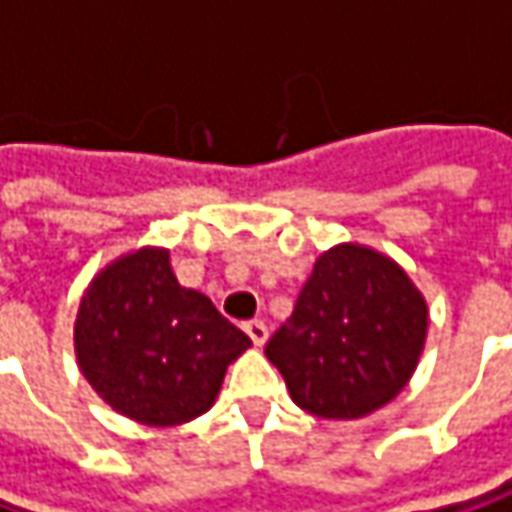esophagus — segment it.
Here are the masks:
<instances>
[{"label": "esophagus", "mask_w": 512, "mask_h": 512, "mask_svg": "<svg viewBox=\"0 0 512 512\" xmlns=\"http://www.w3.org/2000/svg\"><path fill=\"white\" fill-rule=\"evenodd\" d=\"M246 335L252 338V344L255 346H263L266 344V338H269V329H266V323L260 321V318H255V321H246Z\"/></svg>", "instance_id": "esophagus-1"}]
</instances>
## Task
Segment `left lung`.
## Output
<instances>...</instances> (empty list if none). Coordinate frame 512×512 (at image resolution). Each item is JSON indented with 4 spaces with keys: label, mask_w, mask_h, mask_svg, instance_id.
I'll use <instances>...</instances> for the list:
<instances>
[{
    "label": "left lung",
    "mask_w": 512,
    "mask_h": 512,
    "mask_svg": "<svg viewBox=\"0 0 512 512\" xmlns=\"http://www.w3.org/2000/svg\"><path fill=\"white\" fill-rule=\"evenodd\" d=\"M424 338L427 303L407 272L344 243L318 257L266 358L298 407L321 418H361L404 389Z\"/></svg>",
    "instance_id": "8db88e82"
}]
</instances>
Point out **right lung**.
<instances>
[{
  "label": "right lung",
  "instance_id": "right-lung-1",
  "mask_svg": "<svg viewBox=\"0 0 512 512\" xmlns=\"http://www.w3.org/2000/svg\"><path fill=\"white\" fill-rule=\"evenodd\" d=\"M74 341L79 369L102 401L151 427L203 415L226 367L252 346L203 292L177 283L166 249L120 257L94 278Z\"/></svg>",
  "mask_w": 512,
  "mask_h": 512
}]
</instances>
